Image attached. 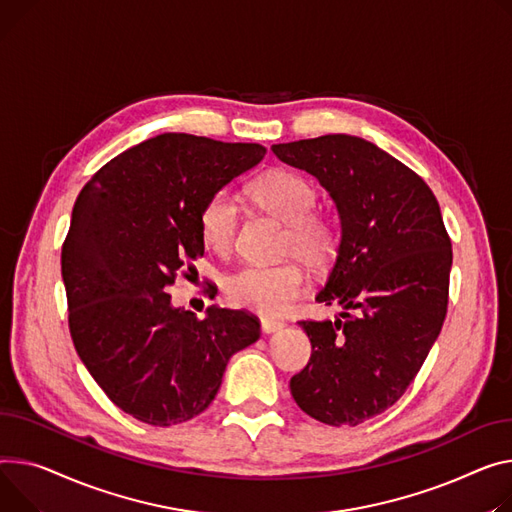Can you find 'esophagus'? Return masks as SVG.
<instances>
[{
    "mask_svg": "<svg viewBox=\"0 0 512 512\" xmlns=\"http://www.w3.org/2000/svg\"><path fill=\"white\" fill-rule=\"evenodd\" d=\"M282 327H284V321L267 319V317L261 319V331H263V333H274V331H278V329H282Z\"/></svg>",
    "mask_w": 512,
    "mask_h": 512,
    "instance_id": "obj_1",
    "label": "esophagus"
}]
</instances>
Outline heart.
<instances>
[{
    "instance_id": "obj_1",
    "label": "heart",
    "mask_w": 512,
    "mask_h": 512,
    "mask_svg": "<svg viewBox=\"0 0 512 512\" xmlns=\"http://www.w3.org/2000/svg\"><path fill=\"white\" fill-rule=\"evenodd\" d=\"M249 197L271 216L286 222L284 253H296L313 267L327 265L337 249V230L319 212L317 189L302 175L274 170L249 185ZM238 206L226 191H216L199 212L201 241L214 253L226 255L236 241ZM306 288V276L298 261L276 265H245L226 278V300L238 309L261 315H280Z\"/></svg>"
}]
</instances>
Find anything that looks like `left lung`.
<instances>
[{
  "mask_svg": "<svg viewBox=\"0 0 512 512\" xmlns=\"http://www.w3.org/2000/svg\"><path fill=\"white\" fill-rule=\"evenodd\" d=\"M319 179L335 201L342 241L317 302L335 321H300L311 360L290 379L304 414L358 426L416 379L447 317L451 238L438 201L412 168L346 133L271 146Z\"/></svg>",
  "mask_w": 512,
  "mask_h": 512,
  "instance_id": "1",
  "label": "left lung"
}]
</instances>
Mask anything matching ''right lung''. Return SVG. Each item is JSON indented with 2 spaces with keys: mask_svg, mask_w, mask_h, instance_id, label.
Wrapping results in <instances>:
<instances>
[{
  "mask_svg": "<svg viewBox=\"0 0 512 512\" xmlns=\"http://www.w3.org/2000/svg\"><path fill=\"white\" fill-rule=\"evenodd\" d=\"M263 156L259 144L162 133L107 162L76 199L61 249L70 333L98 387L140 422L199 416L230 356L261 335L247 311L175 309L168 288L203 255V203Z\"/></svg>",
  "mask_w": 512,
  "mask_h": 512,
  "instance_id": "right-lung-1",
  "label": "right lung"
}]
</instances>
